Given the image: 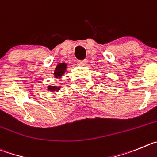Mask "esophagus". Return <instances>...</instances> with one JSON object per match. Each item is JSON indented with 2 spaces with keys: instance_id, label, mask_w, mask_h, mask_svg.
<instances>
[{
  "instance_id": "34e87169",
  "label": "esophagus",
  "mask_w": 157,
  "mask_h": 157,
  "mask_svg": "<svg viewBox=\"0 0 157 157\" xmlns=\"http://www.w3.org/2000/svg\"><path fill=\"white\" fill-rule=\"evenodd\" d=\"M77 64L80 66H85L87 65V60H80L77 62Z\"/></svg>"
}]
</instances>
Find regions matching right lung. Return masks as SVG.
Instances as JSON below:
<instances>
[{"mask_svg": "<svg viewBox=\"0 0 157 157\" xmlns=\"http://www.w3.org/2000/svg\"><path fill=\"white\" fill-rule=\"evenodd\" d=\"M66 68H67L66 63H59L56 67V70L54 72L55 78H60L65 73ZM60 88H61V87H58V86H48V90L50 91H59Z\"/></svg>", "mask_w": 157, "mask_h": 157, "instance_id": "right-lung-1", "label": "right lung"}]
</instances>
